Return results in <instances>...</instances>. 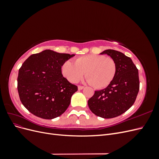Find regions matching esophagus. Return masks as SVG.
<instances>
[{
	"mask_svg": "<svg viewBox=\"0 0 159 159\" xmlns=\"http://www.w3.org/2000/svg\"><path fill=\"white\" fill-rule=\"evenodd\" d=\"M84 88V86H81V85H78V89H79V90H81V89H83Z\"/></svg>",
	"mask_w": 159,
	"mask_h": 159,
	"instance_id": "esophagus-1",
	"label": "esophagus"
}]
</instances>
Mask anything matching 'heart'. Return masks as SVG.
I'll return each instance as SVG.
<instances>
[{"mask_svg":"<svg viewBox=\"0 0 159 159\" xmlns=\"http://www.w3.org/2000/svg\"><path fill=\"white\" fill-rule=\"evenodd\" d=\"M62 74L71 83L83 78L96 89L107 87L112 82L117 72V63L111 57L89 54L77 57L74 63L66 61L61 67Z\"/></svg>","mask_w":159,"mask_h":159,"instance_id":"obj_1","label":"heart"}]
</instances>
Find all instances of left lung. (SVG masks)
Here are the masks:
<instances>
[{"label": "left lung", "instance_id": "obj_1", "mask_svg": "<svg viewBox=\"0 0 159 159\" xmlns=\"http://www.w3.org/2000/svg\"><path fill=\"white\" fill-rule=\"evenodd\" d=\"M117 63V72L112 82L106 88L95 91L88 100V106L98 117L113 118L124 113L134 103L139 91V71L129 57L114 50H106Z\"/></svg>", "mask_w": 159, "mask_h": 159}]
</instances>
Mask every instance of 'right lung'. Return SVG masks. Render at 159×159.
Listing matches in <instances>:
<instances>
[{
    "instance_id": "right-lung-1",
    "label": "right lung",
    "mask_w": 159,
    "mask_h": 159,
    "mask_svg": "<svg viewBox=\"0 0 159 159\" xmlns=\"http://www.w3.org/2000/svg\"><path fill=\"white\" fill-rule=\"evenodd\" d=\"M74 54L46 50L29 56L19 69L18 92L22 103L36 116L52 119L64 113L78 86L61 74V66Z\"/></svg>"
}]
</instances>
